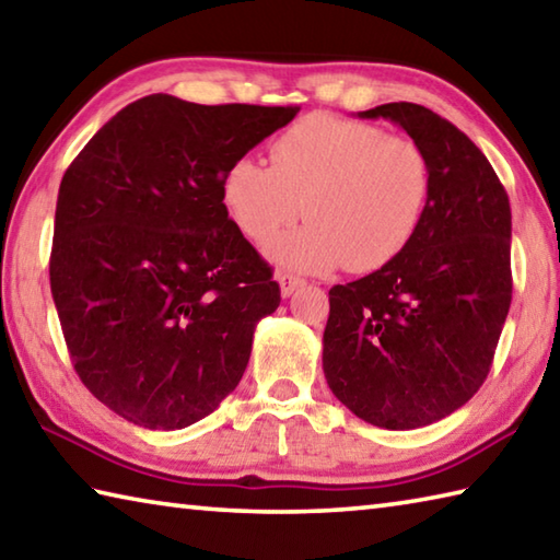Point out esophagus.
Returning a JSON list of instances; mask_svg holds the SVG:
<instances>
[{"label":"esophagus","mask_w":560,"mask_h":560,"mask_svg":"<svg viewBox=\"0 0 560 560\" xmlns=\"http://www.w3.org/2000/svg\"><path fill=\"white\" fill-rule=\"evenodd\" d=\"M278 282H280V294H282V298H290L294 290L302 288V284H304V280L298 278V276H278Z\"/></svg>","instance_id":"1"}]
</instances>
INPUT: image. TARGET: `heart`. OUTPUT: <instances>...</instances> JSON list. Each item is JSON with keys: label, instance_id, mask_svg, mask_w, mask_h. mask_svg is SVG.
Listing matches in <instances>:
<instances>
[{"label": "heart", "instance_id": "b5f03b06", "mask_svg": "<svg viewBox=\"0 0 560 560\" xmlns=\"http://www.w3.org/2000/svg\"><path fill=\"white\" fill-rule=\"evenodd\" d=\"M429 192V158L417 141L334 116L292 124L272 141L270 165L241 158L221 185L229 217L256 244L302 212L312 219L268 248L272 262L298 272L387 266L417 234Z\"/></svg>", "mask_w": 560, "mask_h": 560}]
</instances>
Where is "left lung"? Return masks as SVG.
<instances>
[{
    "mask_svg": "<svg viewBox=\"0 0 560 560\" xmlns=\"http://www.w3.org/2000/svg\"><path fill=\"white\" fill-rule=\"evenodd\" d=\"M424 149L431 192L397 258L329 290L322 365L331 393L380 429L448 417L490 373L512 302V212L482 151L421 104L358 112Z\"/></svg>",
    "mask_w": 560,
    "mask_h": 560,
    "instance_id": "8db88e82",
    "label": "left lung"
}]
</instances>
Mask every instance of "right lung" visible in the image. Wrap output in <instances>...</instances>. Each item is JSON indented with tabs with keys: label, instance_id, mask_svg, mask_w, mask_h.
I'll use <instances>...</instances> for the list:
<instances>
[{
	"label": "right lung",
	"instance_id": "right-lung-1",
	"mask_svg": "<svg viewBox=\"0 0 560 560\" xmlns=\"http://www.w3.org/2000/svg\"><path fill=\"white\" fill-rule=\"evenodd\" d=\"M298 112L149 94L62 175L52 302L84 387L131 424L185 429L244 377L280 288L229 219L221 185Z\"/></svg>",
	"mask_w": 560,
	"mask_h": 560
}]
</instances>
